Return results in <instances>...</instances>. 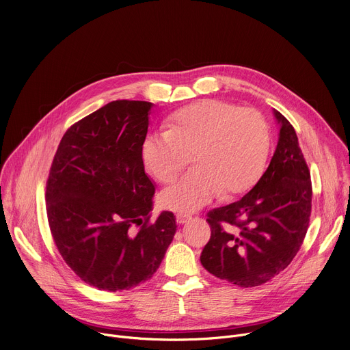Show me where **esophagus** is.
Wrapping results in <instances>:
<instances>
[{
	"instance_id": "esophagus-1",
	"label": "esophagus",
	"mask_w": 350,
	"mask_h": 350,
	"mask_svg": "<svg viewBox=\"0 0 350 350\" xmlns=\"http://www.w3.org/2000/svg\"><path fill=\"white\" fill-rule=\"evenodd\" d=\"M192 219V216L189 215H184V213H178L176 216V220H177V224H185L187 221H189Z\"/></svg>"
}]
</instances>
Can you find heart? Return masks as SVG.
I'll return each mask as SVG.
<instances>
[{
	"label": "heart",
	"mask_w": 350,
	"mask_h": 350,
	"mask_svg": "<svg viewBox=\"0 0 350 350\" xmlns=\"http://www.w3.org/2000/svg\"><path fill=\"white\" fill-rule=\"evenodd\" d=\"M270 149L263 115L221 99H204L183 108L169 120V130L148 133L142 159L161 183L172 181L192 151V167L166 187L163 208L191 213L211 204L223 191L234 196L252 188L262 176Z\"/></svg>",
	"instance_id": "1"
}]
</instances>
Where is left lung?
Here are the masks:
<instances>
[{
  "instance_id": "left-lung-1",
  "label": "left lung",
  "mask_w": 350,
  "mask_h": 350,
  "mask_svg": "<svg viewBox=\"0 0 350 350\" xmlns=\"http://www.w3.org/2000/svg\"><path fill=\"white\" fill-rule=\"evenodd\" d=\"M273 115L280 133L267 170L238 202L213 209L206 219L212 234L201 263L238 286L262 285L282 271L309 227L310 173L293 127L278 111Z\"/></svg>"
}]
</instances>
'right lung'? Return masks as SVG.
Returning a JSON list of instances; mask_svg holds the SVG:
<instances>
[{"mask_svg": "<svg viewBox=\"0 0 350 350\" xmlns=\"http://www.w3.org/2000/svg\"><path fill=\"white\" fill-rule=\"evenodd\" d=\"M152 107L120 99L85 116L65 133L49 170L45 202L58 251L101 291L151 278L177 228L166 211L149 223L155 187L141 149Z\"/></svg>", "mask_w": 350, "mask_h": 350, "instance_id": "right-lung-1", "label": "right lung"}]
</instances>
